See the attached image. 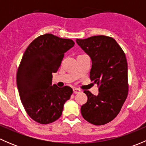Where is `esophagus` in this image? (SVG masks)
Wrapping results in <instances>:
<instances>
[{"label": "esophagus", "mask_w": 146, "mask_h": 146, "mask_svg": "<svg viewBox=\"0 0 146 146\" xmlns=\"http://www.w3.org/2000/svg\"><path fill=\"white\" fill-rule=\"evenodd\" d=\"M73 93L74 94L80 93V92H81V90H80V89H78V88H73Z\"/></svg>", "instance_id": "esophagus-1"}]
</instances>
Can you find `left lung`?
<instances>
[{
  "mask_svg": "<svg viewBox=\"0 0 146 146\" xmlns=\"http://www.w3.org/2000/svg\"><path fill=\"white\" fill-rule=\"evenodd\" d=\"M92 60L91 81L99 87V93L84 92L88 101L81 107V114L92 124L100 126L115 118L129 92L128 65L124 52L112 37L104 35L76 39Z\"/></svg>",
  "mask_w": 146,
  "mask_h": 146,
  "instance_id": "left-lung-1",
  "label": "left lung"
}]
</instances>
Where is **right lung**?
<instances>
[{
  "label": "right lung",
  "mask_w": 146,
  "mask_h": 146,
  "mask_svg": "<svg viewBox=\"0 0 146 146\" xmlns=\"http://www.w3.org/2000/svg\"><path fill=\"white\" fill-rule=\"evenodd\" d=\"M74 44L72 39L45 34L32 41L23 54L17 73L19 95L28 115L41 124L59 118L73 93L70 87L58 88L51 81L64 53Z\"/></svg>",
  "instance_id": "1"
}]
</instances>
